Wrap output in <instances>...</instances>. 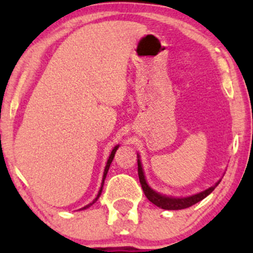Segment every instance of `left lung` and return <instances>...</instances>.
I'll list each match as a JSON object with an SVG mask.
<instances>
[{"mask_svg":"<svg viewBox=\"0 0 253 253\" xmlns=\"http://www.w3.org/2000/svg\"><path fill=\"white\" fill-rule=\"evenodd\" d=\"M138 175H139V181H140L141 188H143L145 196L149 199L150 202H152L153 205H156L157 207H161L163 210L168 211H178V210H184V208L190 207V206L195 205V203L200 202L201 200L207 197L215 189V187L219 184V182L216 183L215 185L211 187L210 189L202 191V193L196 194V195L184 197V199H175V197H168L164 195H161V194L153 191L151 188L147 185L146 181H145V176L143 172V168H141L140 161L138 159Z\"/></svg>","mask_w":253,"mask_h":253,"instance_id":"left-lung-1","label":"left lung"}]
</instances>
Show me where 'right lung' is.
I'll return each mask as SVG.
<instances>
[{
  "label": "right lung",
  "mask_w": 253,
  "mask_h": 253,
  "mask_svg": "<svg viewBox=\"0 0 253 253\" xmlns=\"http://www.w3.org/2000/svg\"><path fill=\"white\" fill-rule=\"evenodd\" d=\"M118 147H119V146H115V147H114V149H113V151H112V153H110V156H109V159H108V162H107V165H106V169H104V173H103V179H102V185H101V189H100V191H98V194H97L96 199H95V200H94V201H92L91 203H90V205H88V206H85V207H84V208H83V210H85V208H88V207H90V206H91V205H94V203L97 201V199H98V197H100V195H101V193H102V188H103V183H104V178H106V176H107V172H108V170H109L110 163H112V162H113V158H114V156H115V152H117Z\"/></svg>",
  "instance_id": "obj_1"
}]
</instances>
